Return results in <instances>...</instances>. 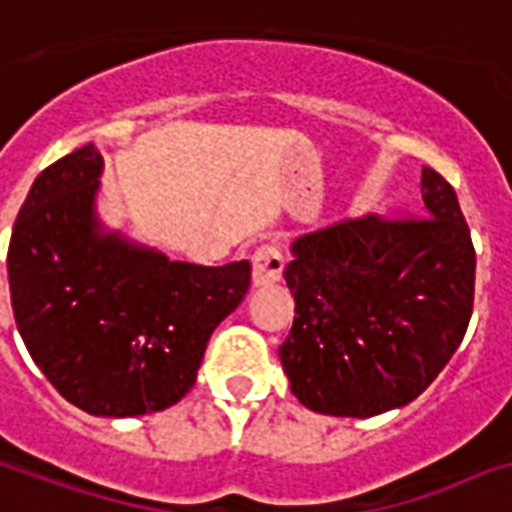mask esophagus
<instances>
[{
  "mask_svg": "<svg viewBox=\"0 0 512 512\" xmlns=\"http://www.w3.org/2000/svg\"><path fill=\"white\" fill-rule=\"evenodd\" d=\"M253 285H272L277 283L280 277H283L285 269V259L283 251H280V245L275 243H264L256 248L253 253Z\"/></svg>",
  "mask_w": 512,
  "mask_h": 512,
  "instance_id": "obj_1",
  "label": "esophagus"
}]
</instances>
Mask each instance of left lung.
<instances>
[{"label":"left lung","mask_w":512,"mask_h":512,"mask_svg":"<svg viewBox=\"0 0 512 512\" xmlns=\"http://www.w3.org/2000/svg\"><path fill=\"white\" fill-rule=\"evenodd\" d=\"M422 200V216H366L293 243L296 318L280 363L312 411L366 419L406 406L457 352L475 248L454 186L433 168H422Z\"/></svg>","instance_id":"left-lung-1"}]
</instances>
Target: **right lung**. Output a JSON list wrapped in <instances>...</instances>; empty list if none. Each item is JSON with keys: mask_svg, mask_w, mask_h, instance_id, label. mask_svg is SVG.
Here are the masks:
<instances>
[{"mask_svg": "<svg viewBox=\"0 0 512 512\" xmlns=\"http://www.w3.org/2000/svg\"><path fill=\"white\" fill-rule=\"evenodd\" d=\"M101 165L87 144L39 173L10 237V299L26 350L63 398L95 417H138L192 390L251 264L168 261L101 235Z\"/></svg>", "mask_w": 512, "mask_h": 512, "instance_id": "1", "label": "right lung"}]
</instances>
